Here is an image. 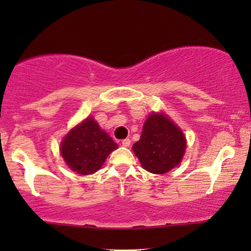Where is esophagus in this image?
<instances>
[{
    "label": "esophagus",
    "mask_w": 251,
    "mask_h": 251,
    "mask_svg": "<svg viewBox=\"0 0 251 251\" xmlns=\"http://www.w3.org/2000/svg\"><path fill=\"white\" fill-rule=\"evenodd\" d=\"M122 145L124 148H128L129 145H131V139H128V138H126V139H124L122 142Z\"/></svg>",
    "instance_id": "obj_1"
}]
</instances>
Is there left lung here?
I'll use <instances>...</instances> for the list:
<instances>
[{
    "label": "left lung",
    "mask_w": 251,
    "mask_h": 251,
    "mask_svg": "<svg viewBox=\"0 0 251 251\" xmlns=\"http://www.w3.org/2000/svg\"><path fill=\"white\" fill-rule=\"evenodd\" d=\"M132 149L146 171L164 175L181 162L186 139L166 114L152 113L144 123L140 139Z\"/></svg>",
    "instance_id": "left-lung-1"
}]
</instances>
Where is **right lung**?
<instances>
[{
	"label": "right lung",
	"instance_id": "1",
	"mask_svg": "<svg viewBox=\"0 0 251 251\" xmlns=\"http://www.w3.org/2000/svg\"><path fill=\"white\" fill-rule=\"evenodd\" d=\"M116 149L117 143L100 128L93 117H88L63 138L60 152L71 170L79 175H92Z\"/></svg>",
	"mask_w": 251,
	"mask_h": 251
}]
</instances>
